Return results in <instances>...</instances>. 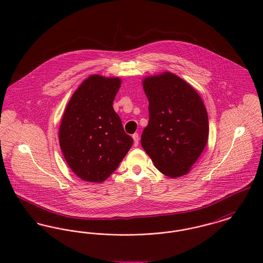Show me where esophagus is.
<instances>
[{"label": "esophagus", "instance_id": "1", "mask_svg": "<svg viewBox=\"0 0 263 263\" xmlns=\"http://www.w3.org/2000/svg\"><path fill=\"white\" fill-rule=\"evenodd\" d=\"M133 139H134V145H135V147H138V145H139V140H140L139 134H134V135H133Z\"/></svg>", "mask_w": 263, "mask_h": 263}]
</instances>
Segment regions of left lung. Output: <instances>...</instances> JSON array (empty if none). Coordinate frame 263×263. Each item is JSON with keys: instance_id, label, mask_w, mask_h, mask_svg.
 Listing matches in <instances>:
<instances>
[{"instance_id": "8db88e82", "label": "left lung", "mask_w": 263, "mask_h": 263, "mask_svg": "<svg viewBox=\"0 0 263 263\" xmlns=\"http://www.w3.org/2000/svg\"><path fill=\"white\" fill-rule=\"evenodd\" d=\"M143 86L149 122L142 134V147L164 175H185L208 143L204 104L189 84L169 72L147 77Z\"/></svg>"}]
</instances>
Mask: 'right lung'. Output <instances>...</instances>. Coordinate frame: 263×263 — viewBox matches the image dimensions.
I'll use <instances>...</instances> for the list:
<instances>
[{
	"label": "right lung",
	"mask_w": 263,
	"mask_h": 263,
	"mask_svg": "<svg viewBox=\"0 0 263 263\" xmlns=\"http://www.w3.org/2000/svg\"><path fill=\"white\" fill-rule=\"evenodd\" d=\"M119 78L88 77L75 91L62 118L59 139L76 175L89 182L106 180L133 146L112 103Z\"/></svg>",
	"instance_id": "obj_1"
}]
</instances>
